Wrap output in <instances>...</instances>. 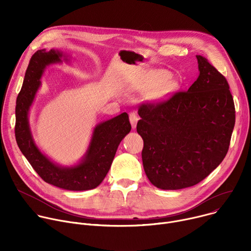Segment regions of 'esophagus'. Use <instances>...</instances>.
Returning <instances> with one entry per match:
<instances>
[{"label":"esophagus","instance_id":"1","mask_svg":"<svg viewBox=\"0 0 251 251\" xmlns=\"http://www.w3.org/2000/svg\"><path fill=\"white\" fill-rule=\"evenodd\" d=\"M129 118H130V122H131L132 128H133V129H135V128H136V126H137V122H138V120H139V117H138L137 113H135V112H131V113L129 114Z\"/></svg>","mask_w":251,"mask_h":251}]
</instances>
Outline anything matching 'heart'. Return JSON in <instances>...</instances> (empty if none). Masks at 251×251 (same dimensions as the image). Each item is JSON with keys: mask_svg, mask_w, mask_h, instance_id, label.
<instances>
[{"mask_svg": "<svg viewBox=\"0 0 251 251\" xmlns=\"http://www.w3.org/2000/svg\"><path fill=\"white\" fill-rule=\"evenodd\" d=\"M160 78H161L162 80H166V79L168 78V75L162 74V75H160ZM174 88H175V84H174L172 81L167 80V81H164V82L158 87L156 94H157L158 97H166L167 95H169V94L174 90Z\"/></svg>", "mask_w": 251, "mask_h": 251, "instance_id": "1", "label": "heart"}]
</instances>
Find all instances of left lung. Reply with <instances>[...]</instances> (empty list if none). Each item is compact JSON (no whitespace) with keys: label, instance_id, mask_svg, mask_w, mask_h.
Wrapping results in <instances>:
<instances>
[{"label":"left lung","instance_id":"obj_1","mask_svg":"<svg viewBox=\"0 0 251 251\" xmlns=\"http://www.w3.org/2000/svg\"><path fill=\"white\" fill-rule=\"evenodd\" d=\"M200 75L188 91L140 105L137 132L149 181L162 190L193 187L225 159L235 123L226 77L197 55Z\"/></svg>","mask_w":251,"mask_h":251}]
</instances>
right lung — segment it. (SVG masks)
Wrapping results in <instances>:
<instances>
[{
	"mask_svg": "<svg viewBox=\"0 0 251 251\" xmlns=\"http://www.w3.org/2000/svg\"><path fill=\"white\" fill-rule=\"evenodd\" d=\"M64 54L59 50H40L26 68L24 83L17 98L15 134L17 144L43 180L68 191H87L99 186L108 173L122 139L130 132L131 124L126 112L98 124L89 147L81 162L74 167H61L51 162L35 146L29 124L28 111L47 65L61 62ZM67 60V58H65Z\"/></svg>",
	"mask_w": 251,
	"mask_h": 251,
	"instance_id": "right-lung-1",
	"label": "right lung"
}]
</instances>
